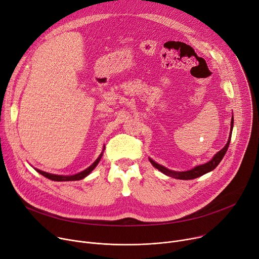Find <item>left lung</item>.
<instances>
[{
	"mask_svg": "<svg viewBox=\"0 0 259 259\" xmlns=\"http://www.w3.org/2000/svg\"><path fill=\"white\" fill-rule=\"evenodd\" d=\"M232 127H233V115H232V119H231V127H230V136L228 138V142L226 144V146L221 150L219 151L214 157L213 159H211L210 161H208L207 163L205 164H202V165H198L190 170H187V171H180V172H177V171H172V170H169L167 169L166 167H164L162 165H160V164L156 163L155 161H153L152 159H150V162L153 164V166L156 167L158 170H160L161 172H163L164 175H166L168 177H171V178H175V179H180V180H192V179H196L200 176H203L205 175L206 172H209L213 169H215L218 164L221 162V160L223 159L224 155L226 154V151L229 147V143H230V138H231V132H232Z\"/></svg>",
	"mask_w": 259,
	"mask_h": 259,
	"instance_id": "left-lung-1",
	"label": "left lung"
}]
</instances>
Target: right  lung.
I'll return each instance as SVG.
<instances>
[{"label":"right lung","mask_w":259,"mask_h":259,"mask_svg":"<svg viewBox=\"0 0 259 259\" xmlns=\"http://www.w3.org/2000/svg\"><path fill=\"white\" fill-rule=\"evenodd\" d=\"M101 157H102V154L98 157V159H97L95 162H94V163L92 164L91 166H89V167H88L87 169H84L83 171H81V172H79V174H76V175H74V176H58V175H52V174H49V172H44V171L39 170V169H36V170H37L40 175L44 176L45 178H48V179H50V180H52V181H57V182L78 181V180H81V179L85 178L88 175H90V172L98 165V163H99Z\"/></svg>","instance_id":"add662e5"}]
</instances>
